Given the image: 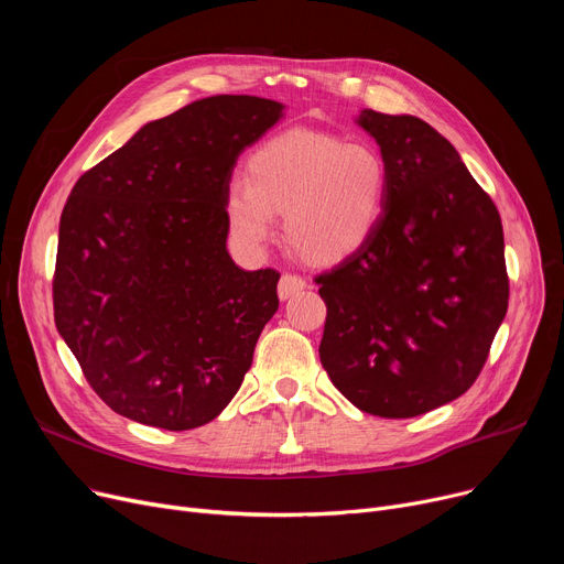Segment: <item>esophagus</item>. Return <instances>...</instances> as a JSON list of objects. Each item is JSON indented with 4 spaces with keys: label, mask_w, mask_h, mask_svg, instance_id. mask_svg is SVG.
Returning a JSON list of instances; mask_svg holds the SVG:
<instances>
[{
    "label": "esophagus",
    "mask_w": 564,
    "mask_h": 564,
    "mask_svg": "<svg viewBox=\"0 0 564 564\" xmlns=\"http://www.w3.org/2000/svg\"><path fill=\"white\" fill-rule=\"evenodd\" d=\"M306 288V281L300 274H283L279 281V297L290 300L292 294H297Z\"/></svg>",
    "instance_id": "esophagus-1"
}]
</instances>
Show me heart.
<instances>
[{"label": "heart", "instance_id": "heart-1", "mask_svg": "<svg viewBox=\"0 0 564 564\" xmlns=\"http://www.w3.org/2000/svg\"><path fill=\"white\" fill-rule=\"evenodd\" d=\"M391 171L379 148L317 130H288L262 141L245 164V183L226 192L232 237L249 251L274 237L283 215L285 240L315 264L359 253L389 205Z\"/></svg>", "mask_w": 564, "mask_h": 564}]
</instances>
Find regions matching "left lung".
Segmentation results:
<instances>
[{
  "label": "left lung",
  "mask_w": 564,
  "mask_h": 564,
  "mask_svg": "<svg viewBox=\"0 0 564 564\" xmlns=\"http://www.w3.org/2000/svg\"><path fill=\"white\" fill-rule=\"evenodd\" d=\"M391 171L372 240L315 276L327 304L319 361L334 387L381 419L464 395L508 313L502 224L455 145L416 116L364 109Z\"/></svg>",
  "instance_id": "left-lung-1"
}]
</instances>
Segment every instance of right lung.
I'll return each mask as SVG.
<instances>
[{
  "mask_svg": "<svg viewBox=\"0 0 564 564\" xmlns=\"http://www.w3.org/2000/svg\"><path fill=\"white\" fill-rule=\"evenodd\" d=\"M281 111L256 96L196 100L75 183L58 224L54 324L121 416L194 430L242 387L281 274L230 260L224 200L237 155Z\"/></svg>",
  "mask_w": 564,
  "mask_h": 564,
  "instance_id": "add662e5",
  "label": "right lung"
}]
</instances>
